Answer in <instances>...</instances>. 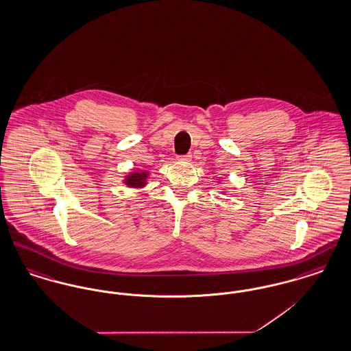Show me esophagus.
Wrapping results in <instances>:
<instances>
[{
	"mask_svg": "<svg viewBox=\"0 0 351 351\" xmlns=\"http://www.w3.org/2000/svg\"><path fill=\"white\" fill-rule=\"evenodd\" d=\"M180 162H189L191 159H192V155L191 154H186V155H183V156H179L178 158Z\"/></svg>",
	"mask_w": 351,
	"mask_h": 351,
	"instance_id": "esophagus-1",
	"label": "esophagus"
}]
</instances>
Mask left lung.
<instances>
[{
    "instance_id": "8db88e82",
    "label": "left lung",
    "mask_w": 351,
    "mask_h": 351,
    "mask_svg": "<svg viewBox=\"0 0 351 351\" xmlns=\"http://www.w3.org/2000/svg\"><path fill=\"white\" fill-rule=\"evenodd\" d=\"M218 183H219V180H218ZM221 192H222V193H228V191H226V189H222Z\"/></svg>"
}]
</instances>
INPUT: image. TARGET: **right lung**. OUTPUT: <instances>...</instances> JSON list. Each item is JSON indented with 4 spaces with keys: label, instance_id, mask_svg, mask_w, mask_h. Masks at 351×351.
Returning a JSON list of instances; mask_svg holds the SVG:
<instances>
[{
    "label": "right lung",
    "instance_id": "1",
    "mask_svg": "<svg viewBox=\"0 0 351 351\" xmlns=\"http://www.w3.org/2000/svg\"><path fill=\"white\" fill-rule=\"evenodd\" d=\"M149 176H150V172L146 169H134L125 176L122 183L125 184L128 188L142 189L147 185Z\"/></svg>",
    "mask_w": 351,
    "mask_h": 351
}]
</instances>
